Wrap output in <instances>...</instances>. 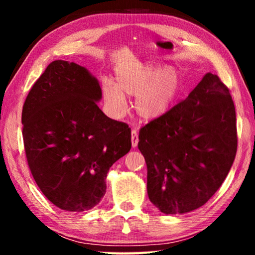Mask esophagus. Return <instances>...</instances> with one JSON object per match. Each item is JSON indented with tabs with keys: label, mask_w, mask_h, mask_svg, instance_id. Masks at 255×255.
I'll list each match as a JSON object with an SVG mask.
<instances>
[{
	"label": "esophagus",
	"mask_w": 255,
	"mask_h": 255,
	"mask_svg": "<svg viewBox=\"0 0 255 255\" xmlns=\"http://www.w3.org/2000/svg\"><path fill=\"white\" fill-rule=\"evenodd\" d=\"M137 144H138V133H137V130L132 129V130H131V145H132V147H136Z\"/></svg>",
	"instance_id": "1"
}]
</instances>
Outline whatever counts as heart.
<instances>
[{"instance_id": "obj_1", "label": "heart", "mask_w": 255, "mask_h": 255, "mask_svg": "<svg viewBox=\"0 0 255 255\" xmlns=\"http://www.w3.org/2000/svg\"><path fill=\"white\" fill-rule=\"evenodd\" d=\"M179 90V74L173 67H157L149 63L119 65L115 70V83L106 82L102 86L103 100L112 116L120 117L126 112V96L136 97V114L145 122L163 117Z\"/></svg>"}]
</instances>
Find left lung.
<instances>
[{"label": "left lung", "mask_w": 255, "mask_h": 255, "mask_svg": "<svg viewBox=\"0 0 255 255\" xmlns=\"http://www.w3.org/2000/svg\"><path fill=\"white\" fill-rule=\"evenodd\" d=\"M138 139L150 202L165 215L198 209L221 187L236 155L230 91L207 73L184 101L141 128Z\"/></svg>", "instance_id": "left-lung-1"}]
</instances>
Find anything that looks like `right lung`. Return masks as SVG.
<instances>
[{
    "instance_id": "add662e5",
    "label": "right lung",
    "mask_w": 255,
    "mask_h": 255,
    "mask_svg": "<svg viewBox=\"0 0 255 255\" xmlns=\"http://www.w3.org/2000/svg\"><path fill=\"white\" fill-rule=\"evenodd\" d=\"M101 99L97 77L62 59L49 64L25 99L22 135L30 171L63 210L97 206L108 171L131 148L130 128L107 117L98 107Z\"/></svg>"
}]
</instances>
